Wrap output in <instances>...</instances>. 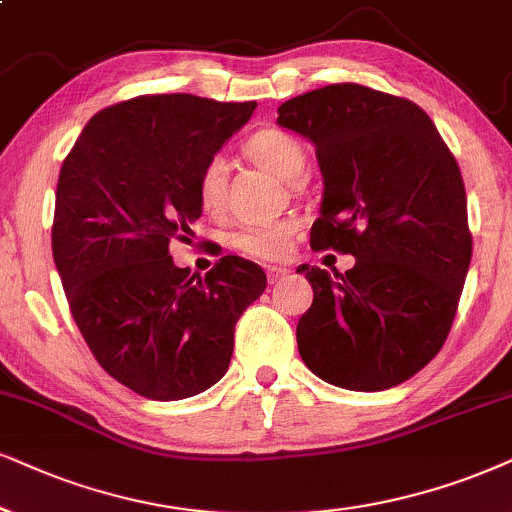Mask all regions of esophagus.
Wrapping results in <instances>:
<instances>
[{"label":"esophagus","instance_id":"obj_1","mask_svg":"<svg viewBox=\"0 0 512 512\" xmlns=\"http://www.w3.org/2000/svg\"><path fill=\"white\" fill-rule=\"evenodd\" d=\"M288 274H290V269H286V267H269V269H267L269 283L283 281V278H288Z\"/></svg>","mask_w":512,"mask_h":512}]
</instances>
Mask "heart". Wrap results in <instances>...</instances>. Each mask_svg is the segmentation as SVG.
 <instances>
[{"label": "heart", "mask_w": 512, "mask_h": 512, "mask_svg": "<svg viewBox=\"0 0 512 512\" xmlns=\"http://www.w3.org/2000/svg\"><path fill=\"white\" fill-rule=\"evenodd\" d=\"M243 151L264 170L274 172L276 177L286 181L300 179L304 165H307V155H304V146L300 141L293 134L274 127L250 134L245 139ZM224 184L226 163L222 155H215L198 174V200L203 210L217 212L222 208ZM300 226V219L295 217L245 224L234 234V248L241 250L243 255L257 257V260H281L290 252V245H293Z\"/></svg>", "instance_id": "obj_1"}]
</instances>
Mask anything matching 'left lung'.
Returning a JSON list of instances; mask_svg holds the SVG:
<instances>
[{
	"label": "left lung",
	"mask_w": 512,
	"mask_h": 512,
	"mask_svg": "<svg viewBox=\"0 0 512 512\" xmlns=\"http://www.w3.org/2000/svg\"><path fill=\"white\" fill-rule=\"evenodd\" d=\"M276 122L316 148L312 248L357 257L345 274L297 267L314 288L297 323L300 357L335 387L390 390L442 349L470 267L454 153L416 103L352 82L281 103Z\"/></svg>",
	"instance_id": "1"
}]
</instances>
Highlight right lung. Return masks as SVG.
<instances>
[{"label": "right lung", "mask_w": 512, "mask_h": 512, "mask_svg": "<svg viewBox=\"0 0 512 512\" xmlns=\"http://www.w3.org/2000/svg\"><path fill=\"white\" fill-rule=\"evenodd\" d=\"M255 108L137 96L96 113L63 160L51 250L70 314L103 371L146 399L215 385L236 321L267 288L243 257L226 255L200 278L170 255L203 212L200 170Z\"/></svg>", "instance_id": "right-lung-1"}]
</instances>
